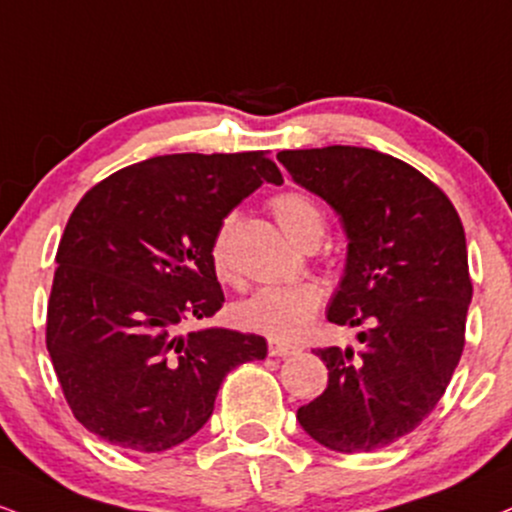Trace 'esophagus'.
I'll return each instance as SVG.
<instances>
[{"mask_svg": "<svg viewBox=\"0 0 512 512\" xmlns=\"http://www.w3.org/2000/svg\"><path fill=\"white\" fill-rule=\"evenodd\" d=\"M298 353V348L293 346V343H286V341H276V338H269V355L272 357H288Z\"/></svg>", "mask_w": 512, "mask_h": 512, "instance_id": "obj_1", "label": "esophagus"}]
</instances>
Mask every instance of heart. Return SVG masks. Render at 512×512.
Listing matches in <instances>:
<instances>
[{"mask_svg":"<svg viewBox=\"0 0 512 512\" xmlns=\"http://www.w3.org/2000/svg\"><path fill=\"white\" fill-rule=\"evenodd\" d=\"M272 212L286 236L298 245L319 243L326 231L322 207L310 195L300 190H286L272 200ZM233 219H224L209 245V260L214 274L221 281L233 279L229 243ZM322 288L317 283H293V286H267L252 293L248 300L236 305L233 317L243 329L257 331L276 341H298L310 331L319 307H322Z\"/></svg>","mask_w":512,"mask_h":512,"instance_id":"1","label":"heart"}]
</instances>
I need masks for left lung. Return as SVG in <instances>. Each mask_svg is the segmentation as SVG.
<instances>
[{
    "label": "left lung",
    "mask_w": 512,
    "mask_h": 512,
    "mask_svg": "<svg viewBox=\"0 0 512 512\" xmlns=\"http://www.w3.org/2000/svg\"><path fill=\"white\" fill-rule=\"evenodd\" d=\"M276 159L341 217L346 274L326 319L360 326V350H312L329 386L298 422L331 451H377L420 427L463 355L472 300L463 221L436 183L384 152L329 145Z\"/></svg>",
    "instance_id": "left-lung-1"
}]
</instances>
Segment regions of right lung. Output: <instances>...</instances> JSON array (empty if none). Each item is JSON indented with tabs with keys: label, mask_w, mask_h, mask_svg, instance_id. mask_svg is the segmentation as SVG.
I'll list each match as a JSON object with an SVG mask.
<instances>
[{
	"label": "right lung",
	"mask_w": 512,
	"mask_h": 512,
	"mask_svg": "<svg viewBox=\"0 0 512 512\" xmlns=\"http://www.w3.org/2000/svg\"><path fill=\"white\" fill-rule=\"evenodd\" d=\"M283 176L267 152L164 155L92 186L71 212L47 303V350L73 417L112 446L162 453L205 427L233 367L267 341L183 331L224 305L209 245Z\"/></svg>",
	"instance_id": "obj_1"
}]
</instances>
